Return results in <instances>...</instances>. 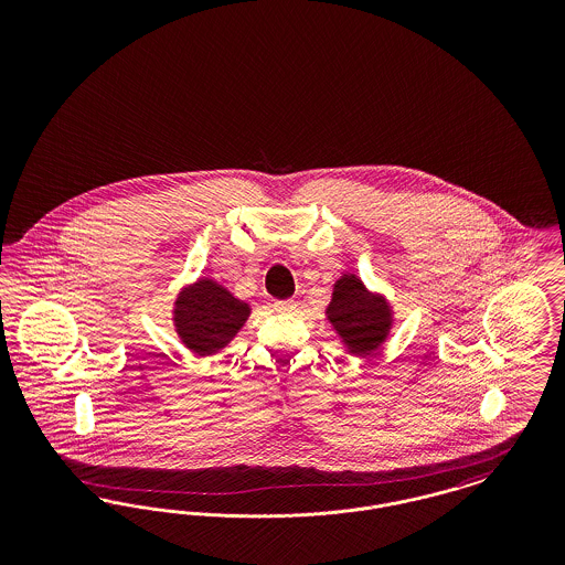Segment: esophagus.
<instances>
[{"label": "esophagus", "instance_id": "esophagus-1", "mask_svg": "<svg viewBox=\"0 0 565 565\" xmlns=\"http://www.w3.org/2000/svg\"><path fill=\"white\" fill-rule=\"evenodd\" d=\"M273 309L277 311V313H292L296 309L295 300H275L273 302Z\"/></svg>", "mask_w": 565, "mask_h": 565}]
</instances>
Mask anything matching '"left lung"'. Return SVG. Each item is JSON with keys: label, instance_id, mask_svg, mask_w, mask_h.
Here are the masks:
<instances>
[{"label": "left lung", "instance_id": "obj_1", "mask_svg": "<svg viewBox=\"0 0 565 565\" xmlns=\"http://www.w3.org/2000/svg\"><path fill=\"white\" fill-rule=\"evenodd\" d=\"M326 316L355 355L375 351L392 328V309L383 296L366 290L360 277L343 275L334 284L332 300Z\"/></svg>", "mask_w": 565, "mask_h": 565}]
</instances>
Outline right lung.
Returning a JSON list of instances; mask_svg holds the SVG:
<instances>
[{"mask_svg":"<svg viewBox=\"0 0 565 565\" xmlns=\"http://www.w3.org/2000/svg\"><path fill=\"white\" fill-rule=\"evenodd\" d=\"M247 316V302L235 298L214 279H199L178 295L173 323L189 350L212 355L233 341Z\"/></svg>","mask_w":565,"mask_h":565,"instance_id":"obj_1","label":"right lung"}]
</instances>
